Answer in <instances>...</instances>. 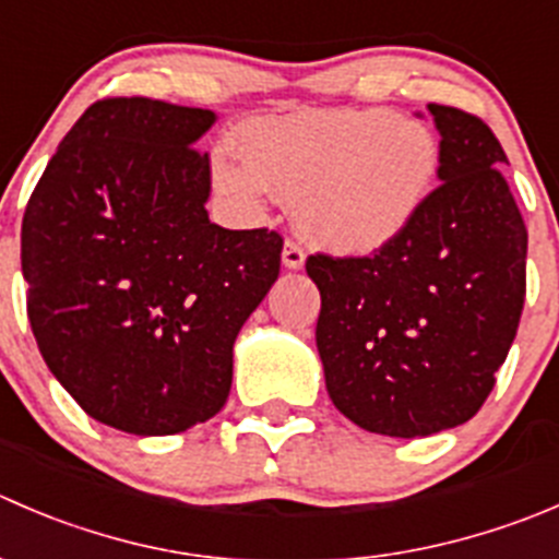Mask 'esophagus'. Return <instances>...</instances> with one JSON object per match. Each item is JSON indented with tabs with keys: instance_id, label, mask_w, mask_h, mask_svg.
<instances>
[{
	"instance_id": "34e87169",
	"label": "esophagus",
	"mask_w": 559,
	"mask_h": 559,
	"mask_svg": "<svg viewBox=\"0 0 559 559\" xmlns=\"http://www.w3.org/2000/svg\"><path fill=\"white\" fill-rule=\"evenodd\" d=\"M281 259H284V267H289V270H300L302 264H306V251H302L300 242L286 240L284 253H281Z\"/></svg>"
}]
</instances>
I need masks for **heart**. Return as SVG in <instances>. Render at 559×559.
<instances>
[{
	"label": "heart",
	"mask_w": 559,
	"mask_h": 559,
	"mask_svg": "<svg viewBox=\"0 0 559 559\" xmlns=\"http://www.w3.org/2000/svg\"><path fill=\"white\" fill-rule=\"evenodd\" d=\"M242 158L213 155L226 193L262 207L270 188L292 202L302 235L341 257L382 251L435 188L440 142L390 108L286 114L240 135Z\"/></svg>",
	"instance_id": "b5f03b06"
}]
</instances>
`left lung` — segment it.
I'll list each match as a JSON object with an SVG mask.
<instances>
[{
  "label": "left lung",
  "mask_w": 559,
  "mask_h": 559,
  "mask_svg": "<svg viewBox=\"0 0 559 559\" xmlns=\"http://www.w3.org/2000/svg\"><path fill=\"white\" fill-rule=\"evenodd\" d=\"M440 186L373 257H308L335 409L384 437L467 424L495 388L527 292V229L484 119L429 103Z\"/></svg>",
  "instance_id": "8db88e82"
}]
</instances>
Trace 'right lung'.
Wrapping results in <instances>:
<instances>
[{
  "label": "right lung",
  "mask_w": 559,
  "mask_h": 559,
  "mask_svg": "<svg viewBox=\"0 0 559 559\" xmlns=\"http://www.w3.org/2000/svg\"><path fill=\"white\" fill-rule=\"evenodd\" d=\"M210 108L103 97L68 130L21 224L26 313L81 409L139 437L180 435L229 399L231 349L281 270L278 231L204 210Z\"/></svg>",
  "instance_id": "right-lung-1"
}]
</instances>
